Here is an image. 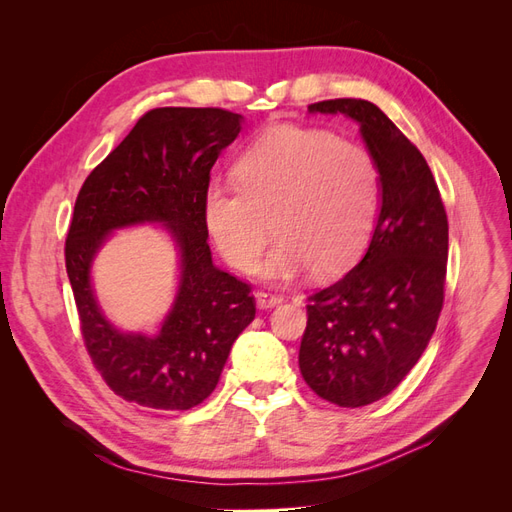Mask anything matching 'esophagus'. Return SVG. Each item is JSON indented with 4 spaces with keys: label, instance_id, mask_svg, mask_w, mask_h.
I'll use <instances>...</instances> for the list:
<instances>
[{
    "label": "esophagus",
    "instance_id": "1",
    "mask_svg": "<svg viewBox=\"0 0 512 512\" xmlns=\"http://www.w3.org/2000/svg\"><path fill=\"white\" fill-rule=\"evenodd\" d=\"M254 297H256L258 309H271L284 301V297H280V294H269V292H256Z\"/></svg>",
    "mask_w": 512,
    "mask_h": 512
}]
</instances>
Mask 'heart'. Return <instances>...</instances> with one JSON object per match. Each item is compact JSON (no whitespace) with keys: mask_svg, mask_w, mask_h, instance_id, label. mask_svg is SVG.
<instances>
[{"mask_svg":"<svg viewBox=\"0 0 512 512\" xmlns=\"http://www.w3.org/2000/svg\"><path fill=\"white\" fill-rule=\"evenodd\" d=\"M239 188L213 185L203 203L209 235L224 260L247 273L275 243L258 273L290 282L314 269L333 277L350 269L374 230L380 173L371 153L327 130H269L237 164Z\"/></svg>","mask_w":512,"mask_h":512,"instance_id":"obj_1","label":"heart"}]
</instances>
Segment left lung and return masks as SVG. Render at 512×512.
<instances>
[{
	"label": "left lung",
	"mask_w": 512,
	"mask_h": 512,
	"mask_svg": "<svg viewBox=\"0 0 512 512\" xmlns=\"http://www.w3.org/2000/svg\"><path fill=\"white\" fill-rule=\"evenodd\" d=\"M309 113L359 123L380 173V211L350 273L309 297L299 367L318 397L361 408L389 395L421 359L444 303L448 222L431 170L376 104L324 100Z\"/></svg>",
	"instance_id": "left-lung-1"
}]
</instances>
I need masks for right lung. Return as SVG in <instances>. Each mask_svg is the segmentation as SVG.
Masks as SVG:
<instances>
[{
  "instance_id": "add662e5",
  "label": "right lung",
  "mask_w": 512,
  "mask_h": 512,
  "mask_svg": "<svg viewBox=\"0 0 512 512\" xmlns=\"http://www.w3.org/2000/svg\"><path fill=\"white\" fill-rule=\"evenodd\" d=\"M224 108H153L85 179L66 239V271L87 352L111 389L156 410H190L220 380L256 316L250 286L213 265L203 203L209 173L241 132ZM162 225L180 258L174 305L158 334L119 332L101 312L90 267L115 229Z\"/></svg>"
}]
</instances>
